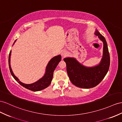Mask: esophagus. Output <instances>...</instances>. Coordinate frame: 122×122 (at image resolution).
Here are the masks:
<instances>
[{
  "mask_svg": "<svg viewBox=\"0 0 122 122\" xmlns=\"http://www.w3.org/2000/svg\"><path fill=\"white\" fill-rule=\"evenodd\" d=\"M61 55L63 57V58H64L67 56V52L65 51H61Z\"/></svg>",
  "mask_w": 122,
  "mask_h": 122,
  "instance_id": "34e87169",
  "label": "esophagus"
}]
</instances>
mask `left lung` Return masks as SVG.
I'll return each mask as SVG.
<instances>
[{
    "mask_svg": "<svg viewBox=\"0 0 122 122\" xmlns=\"http://www.w3.org/2000/svg\"><path fill=\"white\" fill-rule=\"evenodd\" d=\"M97 36L104 43V53L101 62L97 66L86 67L79 63L75 59L66 58L64 61L66 64V71L69 78L73 85L79 88H93L101 82L107 74L110 66V55L107 43L104 36L97 30Z\"/></svg>",
    "mask_w": 122,
    "mask_h": 122,
    "instance_id": "8db88e82",
    "label": "left lung"
}]
</instances>
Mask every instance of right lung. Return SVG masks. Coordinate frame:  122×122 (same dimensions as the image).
Here are the masks:
<instances>
[{
    "mask_svg": "<svg viewBox=\"0 0 122 122\" xmlns=\"http://www.w3.org/2000/svg\"><path fill=\"white\" fill-rule=\"evenodd\" d=\"M15 42V41L14 42V43ZM11 53V51H10V54H9V66L11 75L15 79V80L19 83L21 86H22L25 88L30 90L31 91H40V90H42L46 88L47 87H48L50 85L53 77L54 71L55 70L56 67H57L58 65L59 62L61 60V57L60 55H58V56H56V57L52 58L51 60L49 61L47 66L46 67V73L45 75L41 79H40V80L37 81L32 84L27 85V84H25L20 82L19 79L14 75L13 71H12L10 65Z\"/></svg>",
    "mask_w": 122,
    "mask_h": 122,
    "instance_id": "right-lung-1",
    "label": "right lung"
}]
</instances>
